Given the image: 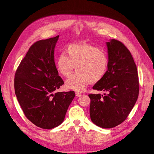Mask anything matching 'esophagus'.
<instances>
[{"instance_id":"esophagus-1","label":"esophagus","mask_w":154,"mask_h":154,"mask_svg":"<svg viewBox=\"0 0 154 154\" xmlns=\"http://www.w3.org/2000/svg\"><path fill=\"white\" fill-rule=\"evenodd\" d=\"M75 95H76V96L77 97H80V96L82 95V93L81 92H76Z\"/></svg>"}]
</instances>
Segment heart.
<instances>
[{"label":"heart","instance_id":"1","mask_svg":"<svg viewBox=\"0 0 154 154\" xmlns=\"http://www.w3.org/2000/svg\"><path fill=\"white\" fill-rule=\"evenodd\" d=\"M107 53L93 45L72 44L69 45L66 54L62 53L56 62L57 71L69 78L75 66L76 72L66 82L67 88L83 91L91 82L100 81L106 75L109 67Z\"/></svg>","mask_w":154,"mask_h":154}]
</instances>
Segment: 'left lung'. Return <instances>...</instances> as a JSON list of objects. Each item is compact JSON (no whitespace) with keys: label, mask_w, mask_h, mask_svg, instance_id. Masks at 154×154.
<instances>
[{"label":"left lung","mask_w":154,"mask_h":154,"mask_svg":"<svg viewBox=\"0 0 154 154\" xmlns=\"http://www.w3.org/2000/svg\"><path fill=\"white\" fill-rule=\"evenodd\" d=\"M109 67L106 75L93 88L104 95L91 94L90 116L92 122L104 128L115 127L127 118L139 93V75L132 56L120 41L107 42Z\"/></svg>","instance_id":"left-lung-1"}]
</instances>
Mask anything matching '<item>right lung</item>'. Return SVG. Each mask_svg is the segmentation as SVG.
Returning <instances> with one entry per match:
<instances>
[{"instance_id": "add662e5", "label": "right lung", "mask_w": 154, "mask_h": 154, "mask_svg": "<svg viewBox=\"0 0 154 154\" xmlns=\"http://www.w3.org/2000/svg\"><path fill=\"white\" fill-rule=\"evenodd\" d=\"M59 37L32 44L15 74V92L24 115L44 129L62 123L75 97L72 91L55 93L64 84L54 62V48Z\"/></svg>"}]
</instances>
